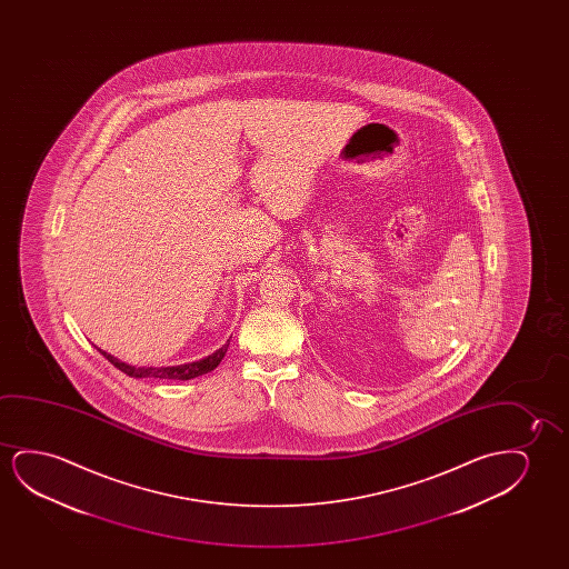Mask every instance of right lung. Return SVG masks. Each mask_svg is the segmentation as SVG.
I'll list each match as a JSON object with an SVG mask.
<instances>
[{"label": "right lung", "instance_id": "obj_1", "mask_svg": "<svg viewBox=\"0 0 569 569\" xmlns=\"http://www.w3.org/2000/svg\"><path fill=\"white\" fill-rule=\"evenodd\" d=\"M227 348H229V340L223 343L219 350L213 351L208 358L200 359V361H192V363H184V366L172 367H136L128 366L124 361L110 356L107 351H101L104 358L109 359L112 366L120 369L122 373L130 375L133 379H172V381H188L194 379L200 375L210 373L216 367L221 363V359L226 358Z\"/></svg>", "mask_w": 569, "mask_h": 569}]
</instances>
